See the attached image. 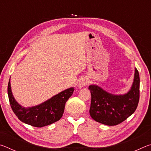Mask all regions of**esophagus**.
I'll return each instance as SVG.
<instances>
[{
    "instance_id": "34e87169",
    "label": "esophagus",
    "mask_w": 151,
    "mask_h": 151,
    "mask_svg": "<svg viewBox=\"0 0 151 151\" xmlns=\"http://www.w3.org/2000/svg\"><path fill=\"white\" fill-rule=\"evenodd\" d=\"M88 83V79L86 78V77H83V78H81V80L79 81L78 86L79 88H83V87H84V86L87 85Z\"/></svg>"
}]
</instances>
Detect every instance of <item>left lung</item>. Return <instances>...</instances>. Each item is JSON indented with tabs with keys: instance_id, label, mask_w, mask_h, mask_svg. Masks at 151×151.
<instances>
[{
	"instance_id": "left-lung-1",
	"label": "left lung",
	"mask_w": 151,
	"mask_h": 151,
	"mask_svg": "<svg viewBox=\"0 0 151 151\" xmlns=\"http://www.w3.org/2000/svg\"><path fill=\"white\" fill-rule=\"evenodd\" d=\"M139 73L134 68L133 82L130 90L123 94H114L96 85H91L90 115L94 121L109 126L117 125L134 113L139 101Z\"/></svg>"
}]
</instances>
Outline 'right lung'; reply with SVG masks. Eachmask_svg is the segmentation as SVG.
<instances>
[{"mask_svg":"<svg viewBox=\"0 0 151 151\" xmlns=\"http://www.w3.org/2000/svg\"><path fill=\"white\" fill-rule=\"evenodd\" d=\"M75 89L70 87L51 97L38 105L24 107L18 103L12 94L11 78L8 85V95L11 106L20 121L35 127H42L57 122L63 116L66 102Z\"/></svg>","mask_w":151,"mask_h":151,"instance_id":"right-lung-1","label":"right lung"}]
</instances>
